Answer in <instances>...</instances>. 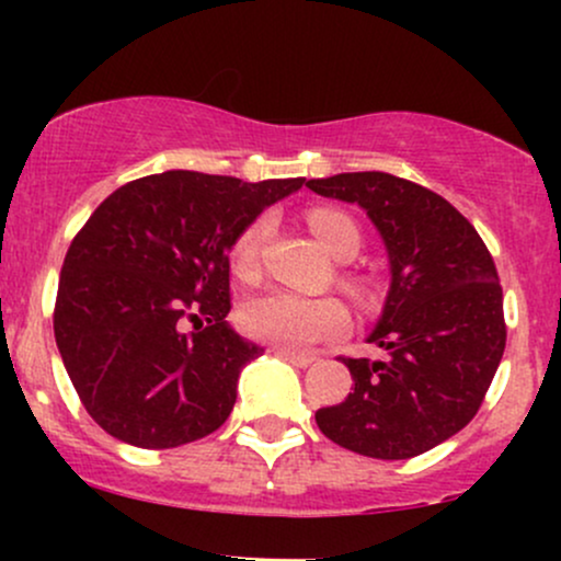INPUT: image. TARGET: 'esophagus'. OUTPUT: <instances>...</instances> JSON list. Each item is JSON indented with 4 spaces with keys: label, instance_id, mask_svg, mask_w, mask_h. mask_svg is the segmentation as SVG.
Returning <instances> with one entry per match:
<instances>
[{
    "label": "esophagus",
    "instance_id": "esophagus-1",
    "mask_svg": "<svg viewBox=\"0 0 561 561\" xmlns=\"http://www.w3.org/2000/svg\"><path fill=\"white\" fill-rule=\"evenodd\" d=\"M274 353L293 366H300V369H306V366H311L313 362H317V356H313V353H298V351H289V347H274Z\"/></svg>",
    "mask_w": 561,
    "mask_h": 561
}]
</instances>
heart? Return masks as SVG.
<instances>
[{"label":"heart","mask_w":561,"mask_h":561,"mask_svg":"<svg viewBox=\"0 0 561 561\" xmlns=\"http://www.w3.org/2000/svg\"><path fill=\"white\" fill-rule=\"evenodd\" d=\"M308 227L319 242L334 255L347 261L362 250V229L351 216L337 208L308 210ZM272 234V218L259 216L244 227L231 242V266L242 279H255L261 268V253ZM347 308L332 295L308 298V295L274 289L244 302L240 313L242 330L250 337L279 347H308L334 337L347 327Z\"/></svg>","instance_id":"1"}]
</instances>
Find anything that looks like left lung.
<instances>
[{"label":"left lung","instance_id":"8db88e82","mask_svg":"<svg viewBox=\"0 0 561 561\" xmlns=\"http://www.w3.org/2000/svg\"><path fill=\"white\" fill-rule=\"evenodd\" d=\"M317 195L358 203L388 244L390 293L369 343L340 356L353 392L317 411L332 443L371 459H411L474 420L506 347L491 250L446 197L382 171L311 179Z\"/></svg>","mask_w":561,"mask_h":561}]
</instances>
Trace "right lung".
Segmentation results:
<instances>
[{"label":"right lung","mask_w":561,"mask_h":561,"mask_svg":"<svg viewBox=\"0 0 561 561\" xmlns=\"http://www.w3.org/2000/svg\"><path fill=\"white\" fill-rule=\"evenodd\" d=\"M302 182L165 171L96 205L66 253L53 324L70 382L107 435L176 448L227 422L240 369L263 353L224 321L231 242Z\"/></svg>","instance_id":"obj_1"}]
</instances>
